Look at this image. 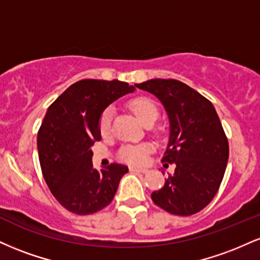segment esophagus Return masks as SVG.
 I'll list each match as a JSON object with an SVG mask.
<instances>
[{"label": "esophagus", "instance_id": "34e87169", "mask_svg": "<svg viewBox=\"0 0 260 260\" xmlns=\"http://www.w3.org/2000/svg\"><path fill=\"white\" fill-rule=\"evenodd\" d=\"M132 172H138V174H147L148 170L147 169H138V168H131L129 169Z\"/></svg>", "mask_w": 260, "mask_h": 260}]
</instances>
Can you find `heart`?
Instances as JSON below:
<instances>
[{"label":"heart","instance_id":"1","mask_svg":"<svg viewBox=\"0 0 260 260\" xmlns=\"http://www.w3.org/2000/svg\"><path fill=\"white\" fill-rule=\"evenodd\" d=\"M128 107L143 124L153 123L157 118L159 111L154 101L145 96H137L128 101ZM111 109L104 110L99 118V131L101 136L106 137L111 132ZM151 151L148 144H128L121 148L120 157L131 165H143Z\"/></svg>","mask_w":260,"mask_h":260}]
</instances>
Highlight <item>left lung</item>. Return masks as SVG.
<instances>
[{"mask_svg": "<svg viewBox=\"0 0 260 260\" xmlns=\"http://www.w3.org/2000/svg\"><path fill=\"white\" fill-rule=\"evenodd\" d=\"M136 86L154 94L170 118L161 161L175 164V174L151 199L170 214L193 215L213 201L228 165L229 142L219 116L207 98L180 80L150 79Z\"/></svg>", "mask_w": 260, "mask_h": 260, "instance_id": "8db88e82", "label": "left lung"}]
</instances>
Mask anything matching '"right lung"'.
Returning a JSON list of instances; mask_svg holds the SVG:
<instances>
[{
	"label": "right lung",
	"mask_w": 260,
	"mask_h": 260,
	"mask_svg": "<svg viewBox=\"0 0 260 260\" xmlns=\"http://www.w3.org/2000/svg\"><path fill=\"white\" fill-rule=\"evenodd\" d=\"M134 86L120 80L83 79L62 92L47 109L38 132V151L45 182L56 201L77 215L106 208L128 168L111 164L92 168L91 145L101 139L104 110Z\"/></svg>",
	"instance_id": "obj_1"
}]
</instances>
